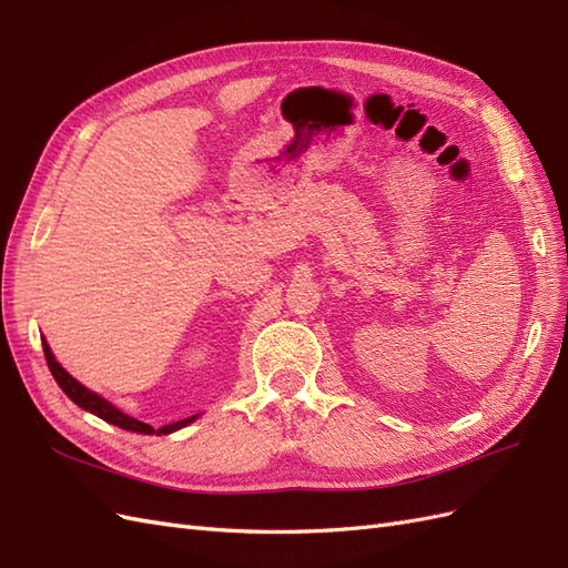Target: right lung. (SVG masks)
<instances>
[{
    "label": "right lung",
    "instance_id": "right-lung-1",
    "mask_svg": "<svg viewBox=\"0 0 568 568\" xmlns=\"http://www.w3.org/2000/svg\"><path fill=\"white\" fill-rule=\"evenodd\" d=\"M42 348H44V357H47V365H49L51 376H54L57 384L63 388V393L68 395V398H71L75 405H80L82 409H88V412H92V415L101 417L104 422H109V424H113V426H120V428H125V432H134V434H173V432H178V428H182V426H186V424H192V422L199 417V415L186 417V419H182V422L161 426L159 432H156V428H153V426H149V424H144V422H140V419H134V417L125 415V412H120L118 407H113L109 400L101 398V395L88 390L80 382H75L73 376L68 374V372L57 363V357L51 355V351H49V346H47L44 341H42Z\"/></svg>",
    "mask_w": 568,
    "mask_h": 568
}]
</instances>
